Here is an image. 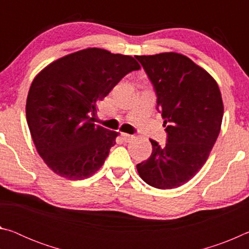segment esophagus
Masks as SVG:
<instances>
[{
  "instance_id": "1",
  "label": "esophagus",
  "mask_w": 249,
  "mask_h": 249,
  "mask_svg": "<svg viewBox=\"0 0 249 249\" xmlns=\"http://www.w3.org/2000/svg\"><path fill=\"white\" fill-rule=\"evenodd\" d=\"M122 137H123L124 142H129L134 138L133 135H129V134H126V133H122Z\"/></svg>"
}]
</instances>
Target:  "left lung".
<instances>
[{"label": "left lung", "instance_id": "1", "mask_svg": "<svg viewBox=\"0 0 249 249\" xmlns=\"http://www.w3.org/2000/svg\"><path fill=\"white\" fill-rule=\"evenodd\" d=\"M157 93L168 133L165 147L150 140L153 153L136 166L147 184L174 189L188 182L208 160L221 130L224 105L208 71L178 53L136 56Z\"/></svg>", "mask_w": 249, "mask_h": 249}]
</instances>
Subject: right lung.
<instances>
[{"mask_svg": "<svg viewBox=\"0 0 249 249\" xmlns=\"http://www.w3.org/2000/svg\"><path fill=\"white\" fill-rule=\"evenodd\" d=\"M140 68L132 56L94 47L59 58L36 74L26 100V120L49 169L82 180L103 166L119 133L93 123L96 103Z\"/></svg>", "mask_w": 249, "mask_h": 249, "instance_id": "obj_1", "label": "right lung"}]
</instances>
